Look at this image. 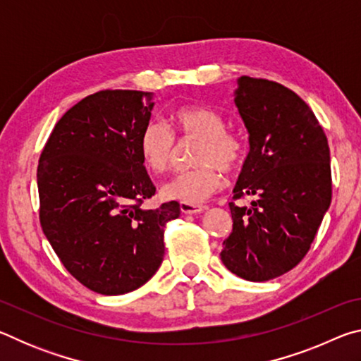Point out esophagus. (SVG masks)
Wrapping results in <instances>:
<instances>
[{
    "label": "esophagus",
    "mask_w": 361,
    "mask_h": 361,
    "mask_svg": "<svg viewBox=\"0 0 361 361\" xmlns=\"http://www.w3.org/2000/svg\"><path fill=\"white\" fill-rule=\"evenodd\" d=\"M205 209L207 207L204 205H192V204H185V202L180 204V210L185 213V215H195V213L204 212Z\"/></svg>",
    "instance_id": "esophagus-1"
}]
</instances>
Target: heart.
<instances>
[{
  "label": "heart",
  "instance_id": "1",
  "mask_svg": "<svg viewBox=\"0 0 361 361\" xmlns=\"http://www.w3.org/2000/svg\"><path fill=\"white\" fill-rule=\"evenodd\" d=\"M172 122L183 138H199L194 162L197 167L183 170L162 186L169 200L199 205L223 186L224 172H235L245 159V143L239 133L226 129L224 118L207 106L185 105L172 113ZM138 149L146 167L162 173L175 154V135L166 124L149 121L143 127Z\"/></svg>",
  "mask_w": 361,
  "mask_h": 361
}]
</instances>
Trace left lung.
Wrapping results in <instances>:
<instances>
[{
	"mask_svg": "<svg viewBox=\"0 0 361 361\" xmlns=\"http://www.w3.org/2000/svg\"><path fill=\"white\" fill-rule=\"evenodd\" d=\"M235 105L248 130L250 152L234 200L223 264L250 282L283 276L307 255L331 204V164L325 132L312 109L285 85L239 78Z\"/></svg>",
	"mask_w": 361,
	"mask_h": 361,
	"instance_id": "left-lung-1",
	"label": "left lung"
}]
</instances>
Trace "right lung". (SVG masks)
<instances>
[{
	"label": "right lung",
	"mask_w": 361,
	"mask_h": 361,
	"mask_svg": "<svg viewBox=\"0 0 361 361\" xmlns=\"http://www.w3.org/2000/svg\"><path fill=\"white\" fill-rule=\"evenodd\" d=\"M154 94L100 90L66 111L38 164L39 223L66 271L100 295H124L154 276L164 228L180 204L142 207L156 194L138 149Z\"/></svg>",
	"instance_id": "add662e5"
}]
</instances>
